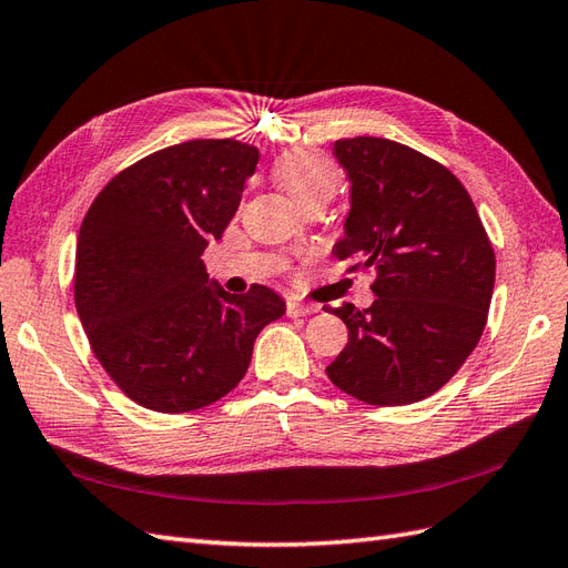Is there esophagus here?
<instances>
[{
    "mask_svg": "<svg viewBox=\"0 0 568 568\" xmlns=\"http://www.w3.org/2000/svg\"><path fill=\"white\" fill-rule=\"evenodd\" d=\"M314 312H320V307L305 305V302H295V300L287 302V316H307V314H314Z\"/></svg>",
    "mask_w": 568,
    "mask_h": 568,
    "instance_id": "1",
    "label": "esophagus"
}]
</instances>
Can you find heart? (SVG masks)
<instances>
[{
  "label": "heart",
  "mask_w": 568,
  "mask_h": 568,
  "mask_svg": "<svg viewBox=\"0 0 568 568\" xmlns=\"http://www.w3.org/2000/svg\"><path fill=\"white\" fill-rule=\"evenodd\" d=\"M275 181L302 207L312 201H328L338 189V169L316 152H290L275 162Z\"/></svg>",
  "instance_id": "heart-1"
}]
</instances>
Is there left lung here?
<instances>
[{"label":"left lung","mask_w":568,"mask_h":568,"mask_svg":"<svg viewBox=\"0 0 568 568\" xmlns=\"http://www.w3.org/2000/svg\"><path fill=\"white\" fill-rule=\"evenodd\" d=\"M351 210L334 256L373 271L367 310H332L348 344L326 367L334 385L375 406L438 392L479 344L496 256L469 193L453 171L385 138L336 140Z\"/></svg>","instance_id":"1"}]
</instances>
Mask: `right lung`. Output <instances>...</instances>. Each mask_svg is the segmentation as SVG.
I'll return each instance as SVG.
<instances>
[{"instance_id":"add662e5","label":"right lung","mask_w":568,"mask_h":568,"mask_svg":"<svg viewBox=\"0 0 568 568\" xmlns=\"http://www.w3.org/2000/svg\"><path fill=\"white\" fill-rule=\"evenodd\" d=\"M256 164L252 144L181 142L111 179L82 222L79 320L103 371L144 408L183 414L222 399L246 375L261 328L285 314L266 285L230 295L201 258Z\"/></svg>"}]
</instances>
